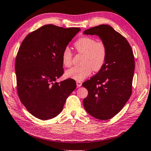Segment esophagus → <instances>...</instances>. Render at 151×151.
I'll return each instance as SVG.
<instances>
[{
	"label": "esophagus",
	"mask_w": 151,
	"mask_h": 151,
	"mask_svg": "<svg viewBox=\"0 0 151 151\" xmlns=\"http://www.w3.org/2000/svg\"><path fill=\"white\" fill-rule=\"evenodd\" d=\"M76 84H77V87H80V86H81V85H82V83H81V81H77Z\"/></svg>",
	"instance_id": "1"
}]
</instances>
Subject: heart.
Wrapping results in <instances>:
<instances>
[{
    "mask_svg": "<svg viewBox=\"0 0 151 151\" xmlns=\"http://www.w3.org/2000/svg\"><path fill=\"white\" fill-rule=\"evenodd\" d=\"M76 50L83 54L82 65L74 67L66 70L65 75L68 78L76 81H83L90 75L92 69L99 71L103 67L107 56V47L104 42L96 40L91 37L83 36L74 43ZM63 65L69 67L72 64V54L70 49L66 47L62 55Z\"/></svg>",
    "mask_w": 151,
    "mask_h": 151,
    "instance_id": "1",
    "label": "heart"
}]
</instances>
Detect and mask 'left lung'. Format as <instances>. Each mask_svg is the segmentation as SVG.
Masks as SVG:
<instances>
[{"instance_id": "1", "label": "left lung", "mask_w": 151, "mask_h": 151, "mask_svg": "<svg viewBox=\"0 0 151 151\" xmlns=\"http://www.w3.org/2000/svg\"><path fill=\"white\" fill-rule=\"evenodd\" d=\"M84 34L99 36L107 47L103 67L83 84L88 91L84 107L98 119H110L121 111L132 95L135 70L133 50L125 37L108 25L86 30Z\"/></svg>"}]
</instances>
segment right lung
<instances>
[{"instance_id":"add662e5","label":"right lung","mask_w":151,"mask_h":151,"mask_svg":"<svg viewBox=\"0 0 151 151\" xmlns=\"http://www.w3.org/2000/svg\"><path fill=\"white\" fill-rule=\"evenodd\" d=\"M80 30L44 25L28 34L19 48L15 62L18 94L27 111L39 119L58 116L76 88L72 79L56 81L63 74V51Z\"/></svg>"}]
</instances>
